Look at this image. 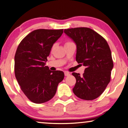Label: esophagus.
<instances>
[{"label": "esophagus", "mask_w": 128, "mask_h": 128, "mask_svg": "<svg viewBox=\"0 0 128 128\" xmlns=\"http://www.w3.org/2000/svg\"><path fill=\"white\" fill-rule=\"evenodd\" d=\"M70 75V73H69L68 72H64V75H65L66 76H69V75Z\"/></svg>", "instance_id": "1"}]
</instances>
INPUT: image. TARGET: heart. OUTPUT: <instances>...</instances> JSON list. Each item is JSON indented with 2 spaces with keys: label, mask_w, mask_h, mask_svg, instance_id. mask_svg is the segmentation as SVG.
I'll return each instance as SVG.
<instances>
[{
  "label": "heart",
  "mask_w": 128,
  "mask_h": 128,
  "mask_svg": "<svg viewBox=\"0 0 128 128\" xmlns=\"http://www.w3.org/2000/svg\"><path fill=\"white\" fill-rule=\"evenodd\" d=\"M72 42L70 41H67L66 42H65V44H64V45H67V44H68L72 43ZM54 48H55V44H54L53 46H52V49H51V50H52V51H53V50H54Z\"/></svg>",
  "instance_id": "heart-1"
}]
</instances>
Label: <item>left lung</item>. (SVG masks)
<instances>
[{
	"label": "left lung",
	"mask_w": 128,
	"mask_h": 128,
	"mask_svg": "<svg viewBox=\"0 0 128 128\" xmlns=\"http://www.w3.org/2000/svg\"><path fill=\"white\" fill-rule=\"evenodd\" d=\"M64 32L76 44L77 62L86 66L82 76L72 73L76 79L73 92L81 99H95L110 81L114 62L110 46L104 37L89 28L67 29Z\"/></svg>",
	"instance_id": "left-lung-1"
}]
</instances>
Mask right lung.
<instances>
[{"mask_svg": "<svg viewBox=\"0 0 128 128\" xmlns=\"http://www.w3.org/2000/svg\"><path fill=\"white\" fill-rule=\"evenodd\" d=\"M64 29H40L26 36L17 48L14 56V74L22 91L36 104L49 101L56 93L64 78L60 71L52 72L45 66L53 44Z\"/></svg>", "mask_w": 128, "mask_h": 128, "instance_id": "obj_1", "label": "right lung"}]
</instances>
